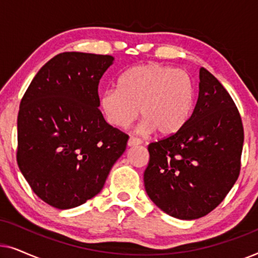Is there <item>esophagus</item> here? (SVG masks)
<instances>
[{
  "label": "esophagus",
  "mask_w": 258,
  "mask_h": 258,
  "mask_svg": "<svg viewBox=\"0 0 258 258\" xmlns=\"http://www.w3.org/2000/svg\"><path fill=\"white\" fill-rule=\"evenodd\" d=\"M141 143H142V141L140 139H135V137H130L128 140V147H135V146H139Z\"/></svg>",
  "instance_id": "1"
}]
</instances>
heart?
<instances>
[{"label":"heart","mask_w":258,"mask_h":258,"mask_svg":"<svg viewBox=\"0 0 258 258\" xmlns=\"http://www.w3.org/2000/svg\"><path fill=\"white\" fill-rule=\"evenodd\" d=\"M194 103V86L185 72L160 63H146L126 70L117 88L105 90L100 108L105 119L124 129L141 116L140 130L174 135L188 121Z\"/></svg>","instance_id":"heart-1"}]
</instances>
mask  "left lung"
Instances as JSON below:
<instances>
[{"label":"left lung","instance_id":"1","mask_svg":"<svg viewBox=\"0 0 258 258\" xmlns=\"http://www.w3.org/2000/svg\"><path fill=\"white\" fill-rule=\"evenodd\" d=\"M199 87L185 124L148 146L146 191L161 210L179 220H196L213 211L241 170L244 132L235 102L203 67Z\"/></svg>","mask_w":258,"mask_h":258}]
</instances>
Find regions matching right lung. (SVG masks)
<instances>
[{
  "instance_id": "right-lung-1",
  "label": "right lung",
  "mask_w": 258,
  "mask_h": 258,
  "mask_svg": "<svg viewBox=\"0 0 258 258\" xmlns=\"http://www.w3.org/2000/svg\"><path fill=\"white\" fill-rule=\"evenodd\" d=\"M112 61L110 55H56L21 100L17 164L33 191L57 209L96 196L126 148L129 136L98 109V83Z\"/></svg>"
}]
</instances>
